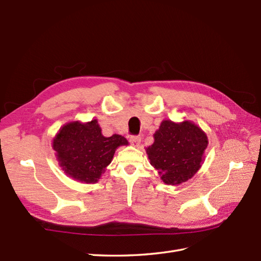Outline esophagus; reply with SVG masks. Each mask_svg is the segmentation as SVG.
I'll list each match as a JSON object with an SVG mask.
<instances>
[{"label":"esophagus","instance_id":"34e87169","mask_svg":"<svg viewBox=\"0 0 261 261\" xmlns=\"http://www.w3.org/2000/svg\"><path fill=\"white\" fill-rule=\"evenodd\" d=\"M130 144L134 146V147H138L141 143V137L140 136H132L130 137Z\"/></svg>","mask_w":261,"mask_h":261}]
</instances>
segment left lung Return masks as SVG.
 Wrapping results in <instances>:
<instances>
[{
  "instance_id": "8db88e82",
  "label": "left lung",
  "mask_w": 261,
  "mask_h": 261,
  "mask_svg": "<svg viewBox=\"0 0 261 261\" xmlns=\"http://www.w3.org/2000/svg\"><path fill=\"white\" fill-rule=\"evenodd\" d=\"M153 138V144L146 148V152L163 183L179 185L201 168L208 137L194 122L163 120Z\"/></svg>"
}]
</instances>
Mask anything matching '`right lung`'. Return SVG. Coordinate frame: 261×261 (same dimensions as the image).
Masks as SVG:
<instances>
[{
  "label": "right lung",
  "mask_w": 261,
  "mask_h": 261,
  "mask_svg": "<svg viewBox=\"0 0 261 261\" xmlns=\"http://www.w3.org/2000/svg\"><path fill=\"white\" fill-rule=\"evenodd\" d=\"M125 137L102 135L97 120L63 125L52 140L59 165L68 177L86 184L97 183L112 162L115 150L127 146Z\"/></svg>",
  "instance_id": "add662e5"
}]
</instances>
